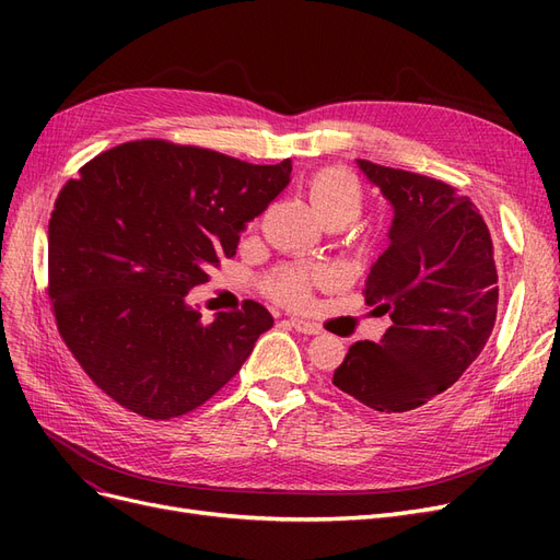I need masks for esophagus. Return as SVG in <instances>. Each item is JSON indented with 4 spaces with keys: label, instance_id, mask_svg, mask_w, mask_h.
Wrapping results in <instances>:
<instances>
[{
    "label": "esophagus",
    "instance_id": "esophagus-1",
    "mask_svg": "<svg viewBox=\"0 0 560 560\" xmlns=\"http://www.w3.org/2000/svg\"><path fill=\"white\" fill-rule=\"evenodd\" d=\"M287 325H290L292 329H296L299 334H308V336L319 334L317 325H313V322H308V319H301V317H290V319H287Z\"/></svg>",
    "mask_w": 560,
    "mask_h": 560
}]
</instances>
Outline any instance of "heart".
Masks as SVG:
<instances>
[{"label":"heart","mask_w":560,"mask_h":560,"mask_svg":"<svg viewBox=\"0 0 560 560\" xmlns=\"http://www.w3.org/2000/svg\"><path fill=\"white\" fill-rule=\"evenodd\" d=\"M306 194L322 222L331 229L350 224L364 208V184L358 173L343 165H329L313 173L306 182ZM327 282L329 273L325 268L290 264L268 273L264 290L284 306L306 308L313 299V290L325 287Z\"/></svg>","instance_id":"obj_1"}]
</instances>
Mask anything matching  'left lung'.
<instances>
[{
	"mask_svg": "<svg viewBox=\"0 0 560 560\" xmlns=\"http://www.w3.org/2000/svg\"><path fill=\"white\" fill-rule=\"evenodd\" d=\"M387 206V249L364 299L393 327L381 343H352L334 385L378 413H404L442 395L479 358L498 317L490 231L469 196L399 167L358 161Z\"/></svg>",
	"mask_w": 560,
	"mask_h": 560,
	"instance_id": "1",
	"label": "left lung"
}]
</instances>
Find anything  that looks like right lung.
I'll return each instance as SVG.
<instances>
[{"label": "right lung", "mask_w": 560, "mask_h": 560, "mask_svg": "<svg viewBox=\"0 0 560 560\" xmlns=\"http://www.w3.org/2000/svg\"><path fill=\"white\" fill-rule=\"evenodd\" d=\"M167 140L118 144L79 167L48 222V296L86 376L149 420L191 413L238 374L273 317L257 301L202 322L184 296L233 257L245 222L290 182Z\"/></svg>", "instance_id": "obj_1"}]
</instances>
